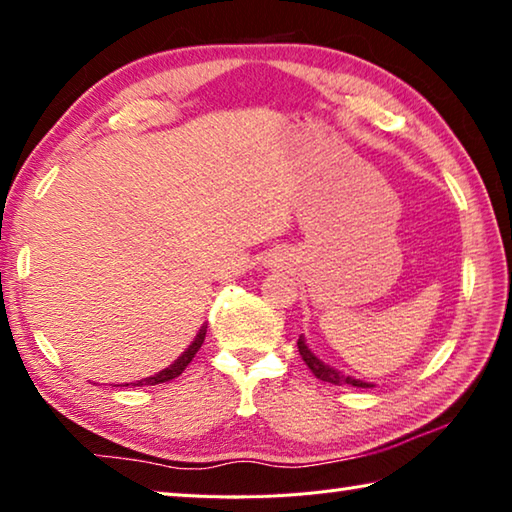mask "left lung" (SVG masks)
<instances>
[{"mask_svg":"<svg viewBox=\"0 0 512 512\" xmlns=\"http://www.w3.org/2000/svg\"><path fill=\"white\" fill-rule=\"evenodd\" d=\"M297 351H300V356H302V360L306 362V367H309V369L313 371V376L324 380V383H331V385H351V387H374L371 383H365V380L347 376V374H342V371H338V369L324 365V362H322L318 356H315V353H313L309 347H306V342H304L302 336H300V340H297Z\"/></svg>","mask_w":512,"mask_h":512,"instance_id":"left-lung-1","label":"left lung"}]
</instances>
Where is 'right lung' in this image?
Returning <instances> with one entry per match:
<instances>
[{
	"label": "right lung",
	"mask_w": 512,
	"mask_h": 512,
	"mask_svg": "<svg viewBox=\"0 0 512 512\" xmlns=\"http://www.w3.org/2000/svg\"><path fill=\"white\" fill-rule=\"evenodd\" d=\"M206 324H203V327L199 329V333H197V338L192 340V345L185 349L179 358H176L170 367H165L163 371H159V374H154V376H150V378H143V380H136V383H132L134 387H143V385H159V383H167V380H172V378H176V376H181L183 374V369L190 365L192 362V358L197 356V351L201 349V345H203V340H206Z\"/></svg>",
	"instance_id": "obj_1"
}]
</instances>
